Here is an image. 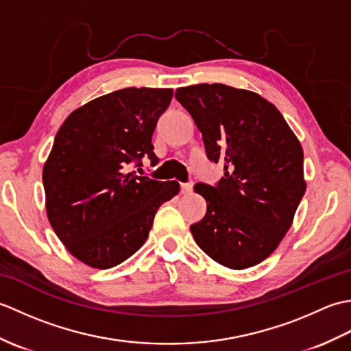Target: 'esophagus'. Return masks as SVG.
Returning a JSON list of instances; mask_svg holds the SVG:
<instances>
[{"instance_id":"esophagus-1","label":"esophagus","mask_w":351,"mask_h":351,"mask_svg":"<svg viewBox=\"0 0 351 351\" xmlns=\"http://www.w3.org/2000/svg\"><path fill=\"white\" fill-rule=\"evenodd\" d=\"M181 191L184 193V195H187V193H191L193 191V182H184V184H181Z\"/></svg>"}]
</instances>
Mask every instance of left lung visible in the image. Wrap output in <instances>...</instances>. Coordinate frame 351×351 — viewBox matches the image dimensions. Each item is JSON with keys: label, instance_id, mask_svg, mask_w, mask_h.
<instances>
[{"label": "left lung", "instance_id": "8db88e82", "mask_svg": "<svg viewBox=\"0 0 351 351\" xmlns=\"http://www.w3.org/2000/svg\"><path fill=\"white\" fill-rule=\"evenodd\" d=\"M175 98L202 132L208 158L225 162L217 184L195 185L206 214L191 234L215 263L232 270L256 265L285 237L306 190L300 141L258 93L196 84L178 88Z\"/></svg>", "mask_w": 351, "mask_h": 351}]
</instances>
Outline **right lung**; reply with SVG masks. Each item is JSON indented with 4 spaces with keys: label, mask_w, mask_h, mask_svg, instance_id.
Wrapping results in <instances>:
<instances>
[{
    "label": "right lung",
    "mask_w": 351,
    "mask_h": 351,
    "mask_svg": "<svg viewBox=\"0 0 351 351\" xmlns=\"http://www.w3.org/2000/svg\"><path fill=\"white\" fill-rule=\"evenodd\" d=\"M171 88L126 87L72 111L43 166L47 214L73 256L93 268L123 263L145 244L155 213L180 191L176 181L128 171L156 164L152 134Z\"/></svg>",
    "instance_id": "obj_1"
}]
</instances>
